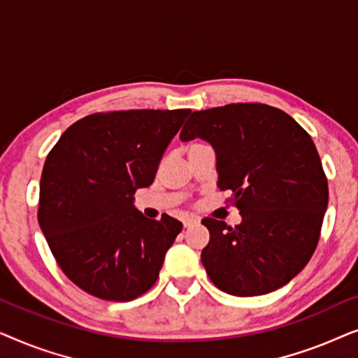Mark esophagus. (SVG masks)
<instances>
[{"mask_svg": "<svg viewBox=\"0 0 358 358\" xmlns=\"http://www.w3.org/2000/svg\"><path fill=\"white\" fill-rule=\"evenodd\" d=\"M200 220L197 217H187L184 220V228H189V227H194V224H197Z\"/></svg>", "mask_w": 358, "mask_h": 358, "instance_id": "obj_1", "label": "esophagus"}]
</instances>
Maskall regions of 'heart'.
<instances>
[{
  "instance_id": "heart-1",
  "label": "heart",
  "mask_w": 358,
  "mask_h": 358,
  "mask_svg": "<svg viewBox=\"0 0 358 358\" xmlns=\"http://www.w3.org/2000/svg\"><path fill=\"white\" fill-rule=\"evenodd\" d=\"M194 146H195V145H194Z\"/></svg>"
}]
</instances>
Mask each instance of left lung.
Wrapping results in <instances>:
<instances>
[{
  "instance_id": "8db88e82",
  "label": "left lung",
  "mask_w": 358,
  "mask_h": 358,
  "mask_svg": "<svg viewBox=\"0 0 358 358\" xmlns=\"http://www.w3.org/2000/svg\"><path fill=\"white\" fill-rule=\"evenodd\" d=\"M202 138L217 155L218 187L231 190L243 222L203 218L202 264L234 296L266 295L303 271L320 241L329 189L311 136L290 115L257 102L197 110L180 140Z\"/></svg>"
}]
</instances>
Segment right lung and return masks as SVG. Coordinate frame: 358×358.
Segmentation results:
<instances>
[{"label": "right lung", "mask_w": 358, "mask_h": 358, "mask_svg": "<svg viewBox=\"0 0 358 358\" xmlns=\"http://www.w3.org/2000/svg\"><path fill=\"white\" fill-rule=\"evenodd\" d=\"M190 109L91 114L68 127L41 178L38 224L58 266L92 296L130 301L158 280L182 229L169 215L135 208Z\"/></svg>", "instance_id": "1"}]
</instances>
